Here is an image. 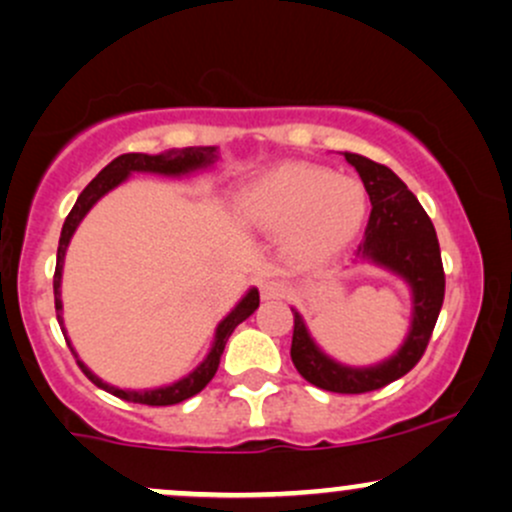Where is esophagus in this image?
<instances>
[{
    "mask_svg": "<svg viewBox=\"0 0 512 512\" xmlns=\"http://www.w3.org/2000/svg\"><path fill=\"white\" fill-rule=\"evenodd\" d=\"M260 293L264 301H269V298H284L286 293H289V286L284 284V281L279 279H272V281H264L260 286Z\"/></svg>",
    "mask_w": 512,
    "mask_h": 512,
    "instance_id": "obj_1",
    "label": "esophagus"
}]
</instances>
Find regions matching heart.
<instances>
[{"instance_id": "heart-1", "label": "heart", "mask_w": 512, "mask_h": 512, "mask_svg": "<svg viewBox=\"0 0 512 512\" xmlns=\"http://www.w3.org/2000/svg\"><path fill=\"white\" fill-rule=\"evenodd\" d=\"M236 211L252 228L284 231V248L293 260L313 262L356 238L368 214V195L361 180L349 175L284 163L243 185Z\"/></svg>"}]
</instances>
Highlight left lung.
Instances as JSON below:
<instances>
[{"mask_svg": "<svg viewBox=\"0 0 512 512\" xmlns=\"http://www.w3.org/2000/svg\"><path fill=\"white\" fill-rule=\"evenodd\" d=\"M346 161L361 175L370 204L366 236L358 245V257L402 276L411 289V327L397 354L378 366L351 368L322 354L313 342L301 313H293L291 361L298 373L310 385L339 395H363L380 390L407 375L424 356L428 339L436 327L438 313L443 308L445 272L440 260V245L436 228L402 180L383 163L366 156L344 154Z\"/></svg>", "mask_w": 512, "mask_h": 512, "instance_id": "obj_1", "label": "left lung"}]
</instances>
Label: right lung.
I'll return each instance as SVG.
<instances>
[{"mask_svg": "<svg viewBox=\"0 0 512 512\" xmlns=\"http://www.w3.org/2000/svg\"><path fill=\"white\" fill-rule=\"evenodd\" d=\"M214 161H216V146H187V149H173V151H166V154H158V156L122 154V156H117L115 161H110L108 166H105L101 173L96 175V178L88 182V185L84 187V192H81L79 199H76L72 211H69V216L64 219L60 248H57V267H55V279H52V289H55V313H57V322H60V327H62V334H67L64 332L62 298H60L64 252H67L69 240H72L76 226H79L81 219L88 214V209H91L93 204H96L98 199L105 195V192H110L113 187L120 185V182H125L132 173L187 175V173H192V170L209 168ZM257 305H260V293H257V289H250L243 296V301H240L236 308H233L231 313H228L219 322V327H216V334H214V344H211L207 358H204V361L199 363V366L192 370L190 375H185V378L178 380V383L166 385V387H156V390H120V387L103 383L101 378H96V375H93L91 370H88L84 363L79 361V356H76V351L72 349V344H69V339L67 337L64 339H67L69 349H72V354L76 356V363H79L81 370L86 373V378L91 380L93 385L103 387L105 392L125 399V402L149 404V407H168V404H178V402H185V399L195 397L197 392H202L204 387H207L209 380L214 378L216 368H219L221 354H223V349H226V342H228V337H231V332L236 330L240 322L248 320V317L255 313Z\"/></svg>", "mask_w": 512, "mask_h": 512, "instance_id": "add662e5", "label": "right lung"}]
</instances>
